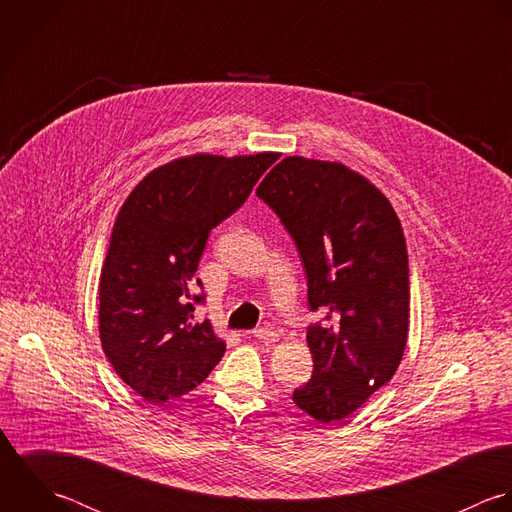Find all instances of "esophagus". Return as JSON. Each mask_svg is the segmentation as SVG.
I'll use <instances>...</instances> for the list:
<instances>
[{
	"label": "esophagus",
	"instance_id": "1",
	"mask_svg": "<svg viewBox=\"0 0 512 512\" xmlns=\"http://www.w3.org/2000/svg\"><path fill=\"white\" fill-rule=\"evenodd\" d=\"M253 336H255L257 340H261L263 344H273V342L279 340V334H277L275 330H271V328H257V330L253 332Z\"/></svg>",
	"mask_w": 512,
	"mask_h": 512
}]
</instances>
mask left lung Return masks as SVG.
I'll return each instance as SVG.
<instances>
[{"label": "left lung", "mask_w": 512, "mask_h": 512, "mask_svg": "<svg viewBox=\"0 0 512 512\" xmlns=\"http://www.w3.org/2000/svg\"><path fill=\"white\" fill-rule=\"evenodd\" d=\"M303 259L312 376L293 402L318 423H338L396 374L408 340V249L388 198L338 162L289 156L259 184Z\"/></svg>", "instance_id": "obj_1"}]
</instances>
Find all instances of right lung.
Instances as JSON below:
<instances>
[{"label": "right lung", "mask_w": 512, "mask_h": 512, "mask_svg": "<svg viewBox=\"0 0 512 512\" xmlns=\"http://www.w3.org/2000/svg\"><path fill=\"white\" fill-rule=\"evenodd\" d=\"M279 154H194L152 170L120 207L99 287V330L114 372L150 404L200 386L223 358L196 322L194 281L209 231L235 213Z\"/></svg>", "instance_id": "1"}]
</instances>
